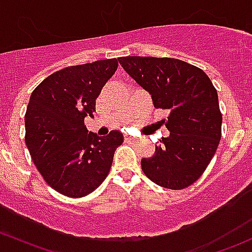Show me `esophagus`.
<instances>
[{"instance_id":"obj_1","label":"esophagus","mask_w":252,"mask_h":252,"mask_svg":"<svg viewBox=\"0 0 252 252\" xmlns=\"http://www.w3.org/2000/svg\"><path fill=\"white\" fill-rule=\"evenodd\" d=\"M126 140H128V141H138V138H135V136L126 135Z\"/></svg>"}]
</instances>
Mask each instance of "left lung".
Instances as JSON below:
<instances>
[{"label":"left lung","mask_w":252,"mask_h":252,"mask_svg":"<svg viewBox=\"0 0 252 252\" xmlns=\"http://www.w3.org/2000/svg\"><path fill=\"white\" fill-rule=\"evenodd\" d=\"M119 63L151 95L156 108L169 112L154 156L141 159L145 175L159 187L172 190L196 182L220 144L222 113L217 90L200 68L175 58L119 57Z\"/></svg>","instance_id":"obj_1"}]
</instances>
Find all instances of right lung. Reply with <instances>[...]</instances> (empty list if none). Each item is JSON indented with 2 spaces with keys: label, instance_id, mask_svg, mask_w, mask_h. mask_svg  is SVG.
Masks as SVG:
<instances>
[{
  "label": "right lung",
  "instance_id": "add662e5",
  "mask_svg": "<svg viewBox=\"0 0 252 252\" xmlns=\"http://www.w3.org/2000/svg\"><path fill=\"white\" fill-rule=\"evenodd\" d=\"M117 68V58L72 65L51 74L32 93L25 144L45 182L60 194L86 196L110 173L123 134L112 130L97 136L84 119L94 117L96 98Z\"/></svg>",
  "mask_w": 252,
  "mask_h": 252
}]
</instances>
